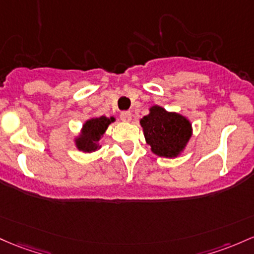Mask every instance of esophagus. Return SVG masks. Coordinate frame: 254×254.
I'll return each instance as SVG.
<instances>
[{"label":"esophagus","instance_id":"esophagus-1","mask_svg":"<svg viewBox=\"0 0 254 254\" xmlns=\"http://www.w3.org/2000/svg\"><path fill=\"white\" fill-rule=\"evenodd\" d=\"M121 119L123 122H130V119H131V112L130 111H123L121 113Z\"/></svg>","mask_w":254,"mask_h":254}]
</instances>
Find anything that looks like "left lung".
Here are the masks:
<instances>
[{"label": "left lung", "mask_w": 254, "mask_h": 254, "mask_svg": "<svg viewBox=\"0 0 254 254\" xmlns=\"http://www.w3.org/2000/svg\"><path fill=\"white\" fill-rule=\"evenodd\" d=\"M140 123L147 143L160 157H176L191 136L190 123L185 117L166 112L159 106H153Z\"/></svg>", "instance_id": "8db88e82"}]
</instances>
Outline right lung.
Segmentation results:
<instances>
[{
  "instance_id": "1",
  "label": "right lung",
  "mask_w": 254,
  "mask_h": 254,
  "mask_svg": "<svg viewBox=\"0 0 254 254\" xmlns=\"http://www.w3.org/2000/svg\"><path fill=\"white\" fill-rule=\"evenodd\" d=\"M112 122H114V118H106V117L93 118L86 122L83 125L82 136L77 140L78 149L84 152H94L99 148L97 141L104 135L108 125Z\"/></svg>"
}]
</instances>
